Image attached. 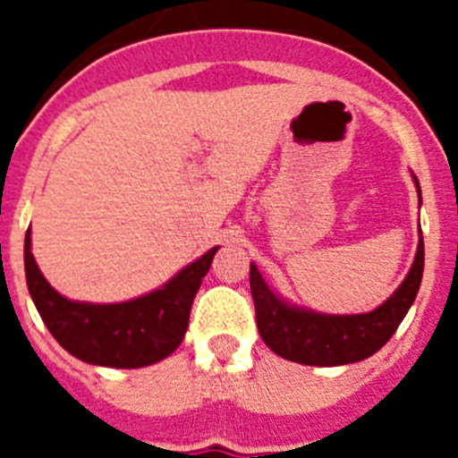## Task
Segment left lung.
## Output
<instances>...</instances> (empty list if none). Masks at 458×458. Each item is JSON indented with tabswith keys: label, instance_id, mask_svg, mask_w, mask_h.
Wrapping results in <instances>:
<instances>
[{
	"label": "left lung",
	"instance_id": "1",
	"mask_svg": "<svg viewBox=\"0 0 458 458\" xmlns=\"http://www.w3.org/2000/svg\"><path fill=\"white\" fill-rule=\"evenodd\" d=\"M415 185L420 183L418 176ZM424 270V241L420 238L418 254L402 286L380 307L369 314L330 317L317 311L286 305L268 289L261 273L250 264V289H252L257 327L261 339L279 358L311 367H337L360 362L383 349L396 333L399 323L411 310L420 291Z\"/></svg>",
	"mask_w": 458,
	"mask_h": 458
}]
</instances>
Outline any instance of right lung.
I'll use <instances>...</instances> for the list:
<instances>
[{
  "mask_svg": "<svg viewBox=\"0 0 458 458\" xmlns=\"http://www.w3.org/2000/svg\"><path fill=\"white\" fill-rule=\"evenodd\" d=\"M216 252L217 248L208 250L153 293L116 305H91L68 301L52 289L36 266L27 229L24 273L40 318L68 353L89 365L137 369L179 349L188 330L194 293Z\"/></svg>",
  "mask_w": 458,
  "mask_h": 458,
  "instance_id": "obj_1",
  "label": "right lung"
}]
</instances>
